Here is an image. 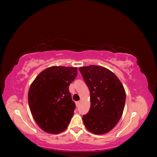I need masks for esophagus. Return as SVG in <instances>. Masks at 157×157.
Returning <instances> with one entry per match:
<instances>
[{
    "label": "esophagus",
    "instance_id": "1",
    "mask_svg": "<svg viewBox=\"0 0 157 157\" xmlns=\"http://www.w3.org/2000/svg\"><path fill=\"white\" fill-rule=\"evenodd\" d=\"M80 103V101H77V102H76V105H77V107H78V106H79Z\"/></svg>",
    "mask_w": 157,
    "mask_h": 157
}]
</instances>
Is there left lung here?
<instances>
[{
  "label": "left lung",
  "instance_id": "1",
  "mask_svg": "<svg viewBox=\"0 0 157 157\" xmlns=\"http://www.w3.org/2000/svg\"><path fill=\"white\" fill-rule=\"evenodd\" d=\"M90 93V108L82 117L86 129L94 134L111 131L121 118L126 101L122 84L112 71L102 66L79 68Z\"/></svg>",
  "mask_w": 157,
  "mask_h": 157
}]
</instances>
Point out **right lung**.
I'll use <instances>...</instances> for the list:
<instances>
[{"instance_id": "add662e5", "label": "right lung", "mask_w": 157, "mask_h": 157, "mask_svg": "<svg viewBox=\"0 0 157 157\" xmlns=\"http://www.w3.org/2000/svg\"><path fill=\"white\" fill-rule=\"evenodd\" d=\"M77 75V67L52 66L42 71L31 84L30 111L43 131L58 134L67 129L75 109L69 87Z\"/></svg>"}]
</instances>
